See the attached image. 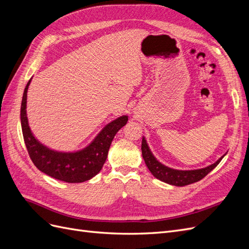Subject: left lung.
I'll return each instance as SVG.
<instances>
[{
    "instance_id": "obj_1",
    "label": "left lung",
    "mask_w": 249,
    "mask_h": 249,
    "mask_svg": "<svg viewBox=\"0 0 249 249\" xmlns=\"http://www.w3.org/2000/svg\"><path fill=\"white\" fill-rule=\"evenodd\" d=\"M141 150H142V157L143 159H144L146 166L155 178L162 180L164 183H167L173 186H178V187L198 182V180L205 178L209 172L212 171L217 165L220 163L222 158L225 156L223 155L220 159H218L214 164H211L210 166L205 168L195 169V170H177V169H172L165 166V165L161 164L156 159L154 155L152 154V152H150L144 137L142 138Z\"/></svg>"
}]
</instances>
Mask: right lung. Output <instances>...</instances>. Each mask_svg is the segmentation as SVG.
Here are the masks:
<instances>
[{
    "label": "right lung",
    "mask_w": 249,
    "mask_h": 249,
    "mask_svg": "<svg viewBox=\"0 0 249 249\" xmlns=\"http://www.w3.org/2000/svg\"><path fill=\"white\" fill-rule=\"evenodd\" d=\"M30 83L31 80H29L22 95L20 123L25 144L32 162L43 173L66 183H82L92 178L103 168L112 140L116 133L126 124L127 116H120L108 124L87 147L79 152H56L41 144L30 130L26 110Z\"/></svg>",
    "instance_id": "add662e5"
}]
</instances>
